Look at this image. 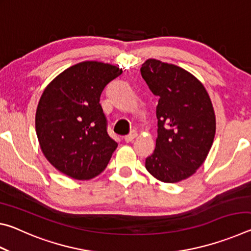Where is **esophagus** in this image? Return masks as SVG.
<instances>
[{
	"instance_id": "34e87169",
	"label": "esophagus",
	"mask_w": 251,
	"mask_h": 251,
	"mask_svg": "<svg viewBox=\"0 0 251 251\" xmlns=\"http://www.w3.org/2000/svg\"><path fill=\"white\" fill-rule=\"evenodd\" d=\"M136 136H137V133H136L135 130L130 131V134H128V135H126V136H125V137H124V141H125L126 143H130V142H133L134 139H135Z\"/></svg>"
}]
</instances>
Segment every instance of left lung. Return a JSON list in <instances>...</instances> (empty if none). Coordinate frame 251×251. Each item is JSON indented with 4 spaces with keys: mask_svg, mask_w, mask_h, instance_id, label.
Returning a JSON list of instances; mask_svg holds the SVG:
<instances>
[{
    "mask_svg": "<svg viewBox=\"0 0 251 251\" xmlns=\"http://www.w3.org/2000/svg\"><path fill=\"white\" fill-rule=\"evenodd\" d=\"M148 87L158 97L156 147L145 167L163 182H178L196 173L209 152L216 117L206 88L179 66L150 58L141 67Z\"/></svg>",
    "mask_w": 251,
    "mask_h": 251,
    "instance_id": "obj_1",
    "label": "left lung"
}]
</instances>
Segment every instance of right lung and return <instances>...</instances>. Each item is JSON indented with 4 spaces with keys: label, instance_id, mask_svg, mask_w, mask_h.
<instances>
[{
    "label": "right lung",
    "instance_id": "add662e5",
    "mask_svg": "<svg viewBox=\"0 0 251 251\" xmlns=\"http://www.w3.org/2000/svg\"><path fill=\"white\" fill-rule=\"evenodd\" d=\"M122 73L107 63L82 62L57 75L42 94L35 115L37 138L46 159L66 176L92 179L107 166L117 143L107 134L100 99Z\"/></svg>",
    "mask_w": 251,
    "mask_h": 251
}]
</instances>
